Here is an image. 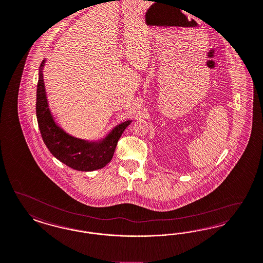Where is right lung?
Returning <instances> with one entry per match:
<instances>
[{"label": "right lung", "mask_w": 263, "mask_h": 263, "mask_svg": "<svg viewBox=\"0 0 263 263\" xmlns=\"http://www.w3.org/2000/svg\"><path fill=\"white\" fill-rule=\"evenodd\" d=\"M45 61L40 67L36 112L39 128L47 148L62 163L78 171L88 172L105 167L111 160L118 140L131 120L118 125L101 143H89L68 135L56 125L48 108L43 77Z\"/></svg>", "instance_id": "right-lung-1"}]
</instances>
